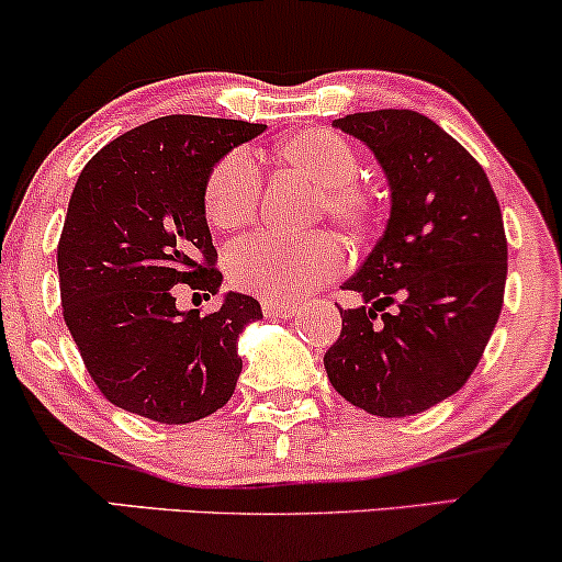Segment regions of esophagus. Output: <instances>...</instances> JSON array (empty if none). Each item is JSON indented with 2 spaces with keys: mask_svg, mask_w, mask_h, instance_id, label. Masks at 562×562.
<instances>
[{
  "mask_svg": "<svg viewBox=\"0 0 562 562\" xmlns=\"http://www.w3.org/2000/svg\"><path fill=\"white\" fill-rule=\"evenodd\" d=\"M261 308L267 317H295L301 312V306L295 301H263Z\"/></svg>",
  "mask_w": 562,
  "mask_h": 562,
  "instance_id": "esophagus-1",
  "label": "esophagus"
}]
</instances>
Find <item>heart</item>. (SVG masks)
Masks as SVG:
<instances>
[{"instance_id":"1","label":"heart","mask_w":562,"mask_h":562,"mask_svg":"<svg viewBox=\"0 0 562 562\" xmlns=\"http://www.w3.org/2000/svg\"><path fill=\"white\" fill-rule=\"evenodd\" d=\"M272 164L280 171L317 187V211L348 235H364L375 222L380 200L357 179L359 156L351 142L330 128H303L277 142ZM261 177L245 153L216 160L203 184V211L211 227L237 232L259 214ZM344 248L330 232L299 237L259 235L237 243L227 254L235 288L261 299L290 301L312 293L319 282L344 269Z\"/></svg>"}]
</instances>
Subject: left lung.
<instances>
[{"instance_id":"obj_1","label":"left lung","mask_w":562,"mask_h":562,"mask_svg":"<svg viewBox=\"0 0 562 562\" xmlns=\"http://www.w3.org/2000/svg\"><path fill=\"white\" fill-rule=\"evenodd\" d=\"M383 166L391 216L344 290V330L327 348L333 389L378 417H406L457 393L479 367L505 301L507 237L486 171L417 111L333 121Z\"/></svg>"}]
</instances>
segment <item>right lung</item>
I'll return each instance as SVG.
<instances>
[{
  "instance_id": "1",
  "label": "right lung",
  "mask_w": 562,
  "mask_h": 562,
  "mask_svg": "<svg viewBox=\"0 0 562 562\" xmlns=\"http://www.w3.org/2000/svg\"><path fill=\"white\" fill-rule=\"evenodd\" d=\"M263 128L164 115L102 147L74 187L57 243L63 319L102 396L132 415L195 423L235 393L237 338L259 301L227 293L211 314L179 312L173 288L218 293L203 184Z\"/></svg>"
}]
</instances>
